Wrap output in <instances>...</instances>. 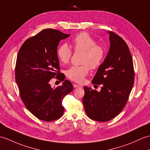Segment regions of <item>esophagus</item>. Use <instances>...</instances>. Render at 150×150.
Instances as JSON below:
<instances>
[{
	"instance_id": "esophagus-1",
	"label": "esophagus",
	"mask_w": 150,
	"mask_h": 150,
	"mask_svg": "<svg viewBox=\"0 0 150 150\" xmlns=\"http://www.w3.org/2000/svg\"><path fill=\"white\" fill-rule=\"evenodd\" d=\"M73 86H74V88H82L81 86H79L78 84H76V83H73Z\"/></svg>"
}]
</instances>
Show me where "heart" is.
Returning <instances> with one entry per match:
<instances>
[{
	"label": "heart",
	"instance_id": "heart-1",
	"mask_svg": "<svg viewBox=\"0 0 150 150\" xmlns=\"http://www.w3.org/2000/svg\"><path fill=\"white\" fill-rule=\"evenodd\" d=\"M75 52H82L81 66H74L67 71V77L75 82L82 83L88 75L90 68L95 69L102 64L106 56V49L102 45L87 33H81L71 40ZM57 56L62 64H68L72 56L68 45L62 43L57 50Z\"/></svg>",
	"mask_w": 150,
	"mask_h": 150
}]
</instances>
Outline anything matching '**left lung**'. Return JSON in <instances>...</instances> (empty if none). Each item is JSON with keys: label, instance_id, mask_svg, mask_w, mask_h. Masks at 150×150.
I'll list each match as a JSON object with an SVG mask.
<instances>
[{"label": "left lung", "instance_id": "1", "mask_svg": "<svg viewBox=\"0 0 150 150\" xmlns=\"http://www.w3.org/2000/svg\"><path fill=\"white\" fill-rule=\"evenodd\" d=\"M109 33V52L92 81L95 86L102 84L101 91L83 87L86 113L100 122L112 120L123 109L135 77L133 60L127 43L114 32Z\"/></svg>", "mask_w": 150, "mask_h": 150}]
</instances>
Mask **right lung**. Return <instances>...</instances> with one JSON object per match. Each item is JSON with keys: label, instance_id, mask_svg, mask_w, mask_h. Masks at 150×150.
Returning <instances> with one entry per match:
<instances>
[{"label": "right lung", "instance_id": "add662e5", "mask_svg": "<svg viewBox=\"0 0 150 150\" xmlns=\"http://www.w3.org/2000/svg\"><path fill=\"white\" fill-rule=\"evenodd\" d=\"M69 34L52 29H43L28 38L21 46L15 66V80L20 98L34 116L44 121L60 118L64 112L62 100L72 91L71 82L60 72L57 56L59 42ZM63 81L52 88L51 79Z\"/></svg>", "mask_w": 150, "mask_h": 150}]
</instances>
